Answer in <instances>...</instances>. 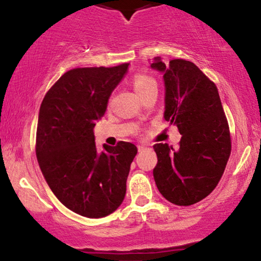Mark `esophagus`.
Listing matches in <instances>:
<instances>
[{
  "label": "esophagus",
  "instance_id": "1",
  "mask_svg": "<svg viewBox=\"0 0 261 261\" xmlns=\"http://www.w3.org/2000/svg\"><path fill=\"white\" fill-rule=\"evenodd\" d=\"M148 148V146H146V145H138V151L139 152H144L145 149H147Z\"/></svg>",
  "mask_w": 261,
  "mask_h": 261
}]
</instances>
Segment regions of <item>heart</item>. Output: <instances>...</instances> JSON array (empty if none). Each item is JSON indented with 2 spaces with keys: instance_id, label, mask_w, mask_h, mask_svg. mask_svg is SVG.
Masks as SVG:
<instances>
[{
  "instance_id": "obj_1",
  "label": "heart",
  "mask_w": 261,
  "mask_h": 261,
  "mask_svg": "<svg viewBox=\"0 0 261 261\" xmlns=\"http://www.w3.org/2000/svg\"><path fill=\"white\" fill-rule=\"evenodd\" d=\"M133 84H134V89L137 90L138 94L147 90V89H149V88H153V87L156 88V83H155L154 78L148 76V74H144V73L137 74V76L134 77Z\"/></svg>"
}]
</instances>
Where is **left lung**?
Masks as SVG:
<instances>
[{
	"label": "left lung",
	"mask_w": 261,
	"mask_h": 261,
	"mask_svg": "<svg viewBox=\"0 0 261 261\" xmlns=\"http://www.w3.org/2000/svg\"><path fill=\"white\" fill-rule=\"evenodd\" d=\"M152 69L164 73L166 121L181 134L179 146H153L158 163L153 176L158 190L177 205L205 198L222 177L231 151L230 132L219 91L194 63L184 59L162 62Z\"/></svg>",
	"instance_id": "obj_1"
}]
</instances>
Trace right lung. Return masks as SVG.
<instances>
[{
  "mask_svg": "<svg viewBox=\"0 0 261 261\" xmlns=\"http://www.w3.org/2000/svg\"><path fill=\"white\" fill-rule=\"evenodd\" d=\"M129 64L77 67L46 92L39 112L35 152L48 187L66 208L98 219L119 208L126 195L137 146L119 141L96 148L94 127Z\"/></svg>",
  "mask_w": 261,
  "mask_h": 261,
  "instance_id": "add662e5",
  "label": "right lung"
}]
</instances>
